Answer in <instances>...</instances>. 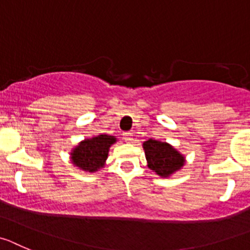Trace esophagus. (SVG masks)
I'll return each mask as SVG.
<instances>
[{
	"mask_svg": "<svg viewBox=\"0 0 250 250\" xmlns=\"http://www.w3.org/2000/svg\"><path fill=\"white\" fill-rule=\"evenodd\" d=\"M123 139H125V142H132L133 141V133H130V132L123 133Z\"/></svg>",
	"mask_w": 250,
	"mask_h": 250,
	"instance_id": "1",
	"label": "esophagus"
}]
</instances>
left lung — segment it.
Segmentation results:
<instances>
[{
    "instance_id": "obj_1",
    "label": "left lung",
    "mask_w": 250,
    "mask_h": 250,
    "mask_svg": "<svg viewBox=\"0 0 250 250\" xmlns=\"http://www.w3.org/2000/svg\"><path fill=\"white\" fill-rule=\"evenodd\" d=\"M148 167L162 178H169L175 171L180 170L185 164V158L174 146L165 142L149 141L143 143Z\"/></svg>"
}]
</instances>
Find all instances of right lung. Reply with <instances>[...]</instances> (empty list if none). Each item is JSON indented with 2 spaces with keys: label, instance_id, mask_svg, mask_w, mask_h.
I'll return each instance as SVG.
<instances>
[{
  "label": "right lung",
  "instance_id": "1",
  "mask_svg": "<svg viewBox=\"0 0 250 250\" xmlns=\"http://www.w3.org/2000/svg\"><path fill=\"white\" fill-rule=\"evenodd\" d=\"M117 142V138L107 134H100L93 138L80 142L72 149L71 162L81 170L95 172L104 167L108 157L109 146Z\"/></svg>",
  "mask_w": 250,
  "mask_h": 250
}]
</instances>
